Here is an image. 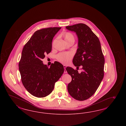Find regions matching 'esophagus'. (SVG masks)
<instances>
[{
	"instance_id": "esophagus-1",
	"label": "esophagus",
	"mask_w": 126,
	"mask_h": 126,
	"mask_svg": "<svg viewBox=\"0 0 126 126\" xmlns=\"http://www.w3.org/2000/svg\"><path fill=\"white\" fill-rule=\"evenodd\" d=\"M66 66L65 65H64V73H67V71H66Z\"/></svg>"
}]
</instances>
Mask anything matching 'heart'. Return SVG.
Here are the masks:
<instances>
[{"label":"heart","mask_w":126,"mask_h":126,"mask_svg":"<svg viewBox=\"0 0 126 126\" xmlns=\"http://www.w3.org/2000/svg\"><path fill=\"white\" fill-rule=\"evenodd\" d=\"M61 36L64 38L67 43L75 41L74 35L71 33L65 32L61 34ZM73 57V54L71 53H59L57 56L58 61L63 64H67Z\"/></svg>","instance_id":"b5f03b06"}]
</instances>
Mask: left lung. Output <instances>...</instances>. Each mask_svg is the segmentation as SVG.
<instances>
[{
	"label": "left lung",
	"instance_id": "left-lung-1",
	"mask_svg": "<svg viewBox=\"0 0 126 126\" xmlns=\"http://www.w3.org/2000/svg\"><path fill=\"white\" fill-rule=\"evenodd\" d=\"M66 29L77 35L78 48L73 62L77 67L81 66L82 70L79 73L71 67H66L72 77L67 90L73 98L84 101L95 93L103 79L104 58L99 39L87 25L78 23Z\"/></svg>",
	"mask_w": 126,
	"mask_h": 126
}]
</instances>
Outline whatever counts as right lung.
<instances>
[{
    "instance_id": "right-lung-1",
    "label": "right lung",
    "mask_w": 126,
    "mask_h": 126,
    "mask_svg": "<svg viewBox=\"0 0 126 126\" xmlns=\"http://www.w3.org/2000/svg\"><path fill=\"white\" fill-rule=\"evenodd\" d=\"M61 28L50 27L35 31L23 48L19 63L21 80L27 91L35 97L49 95L64 73V66L60 62L55 61L48 67L42 61L51 52L53 37Z\"/></svg>"
}]
</instances>
